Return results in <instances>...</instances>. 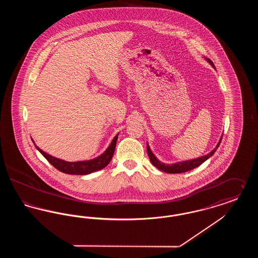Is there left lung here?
<instances>
[{"mask_svg": "<svg viewBox=\"0 0 258 258\" xmlns=\"http://www.w3.org/2000/svg\"><path fill=\"white\" fill-rule=\"evenodd\" d=\"M205 60L208 61L209 63L214 69H216L214 62L211 61L209 58H205ZM221 138H222V135H221V139L218 142L217 146L215 147L214 150H212L209 154L203 156V157L194 159V160H184V161H179V162H175V163H171V164H165V163H163L160 160H158V158L154 155V153L152 152L151 148H150L149 144L147 143L148 156H149V159H150V161L152 162V164L155 167H157L158 169H160V171L170 173V174L171 173L172 174H176V173H183V172L189 171V170L196 168L197 166H199L200 164H202L204 161H206V160H208L209 158H211L215 154V152L217 151V149L219 148L220 144H221Z\"/></svg>", "mask_w": 258, "mask_h": 258, "instance_id": "obj_1", "label": "left lung"}]
</instances>
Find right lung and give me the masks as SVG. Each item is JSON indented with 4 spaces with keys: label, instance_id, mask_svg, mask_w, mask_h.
<instances>
[{
    "label": "right lung",
    "instance_id": "add662e5",
    "mask_svg": "<svg viewBox=\"0 0 258 258\" xmlns=\"http://www.w3.org/2000/svg\"><path fill=\"white\" fill-rule=\"evenodd\" d=\"M118 135L119 134L116 135V136L113 138L110 145L100 156H98L95 159H92V160H81V161H67V160H60L58 158H55L49 154L45 153L44 151H42L40 148L37 147L35 141L33 139L32 140L35 144V147L39 151V153L58 170H60L62 173L72 174V175H87V174L98 171V170L104 168L110 162L112 157L114 155Z\"/></svg>",
    "mask_w": 258,
    "mask_h": 258
}]
</instances>
